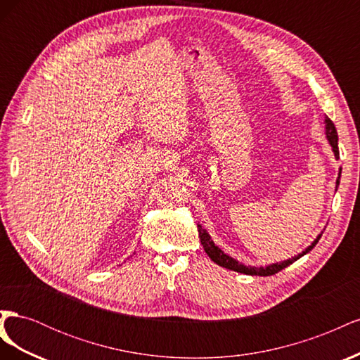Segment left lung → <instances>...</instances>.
I'll return each instance as SVG.
<instances>
[{"label":"left lung","instance_id":"left-lung-1","mask_svg":"<svg viewBox=\"0 0 360 360\" xmlns=\"http://www.w3.org/2000/svg\"><path fill=\"white\" fill-rule=\"evenodd\" d=\"M324 123H326V136H328L329 139V144L332 146V150L335 153V158L338 159L340 158V148H338V134H336V127L333 124L332 120L329 117L324 118ZM340 180H341V169H340V176H338L336 179V188L340 186ZM198 234H200V238H201V245L205 250V254L209 255L212 258V261H214L216 264H219L225 269H230V270H234V271H238V274H245V275H250V276H270V275H275L278 274V271H281L282 269L288 267L290 264H292L294 261H297L300 257H303L304 254H308L309 250L319 243L321 234H319V237L315 238V240L312 242L311 246H308L307 249L303 250L302 254H299L297 257H292V258H288L285 261H282V263H275V264H270V266H266V267H252V266H245L242 263H238L237 259L231 258L230 255L224 254V250H221L219 248H217L213 240L210 238L209 233H207L202 225L198 224Z\"/></svg>","mask_w":360,"mask_h":360}]
</instances>
